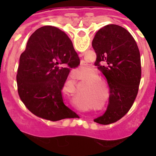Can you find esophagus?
Instances as JSON below:
<instances>
[{
    "label": "esophagus",
    "mask_w": 156,
    "mask_h": 156,
    "mask_svg": "<svg viewBox=\"0 0 156 156\" xmlns=\"http://www.w3.org/2000/svg\"><path fill=\"white\" fill-rule=\"evenodd\" d=\"M82 55H83V53L80 54V55H79V56H80V57H81V56H82Z\"/></svg>",
    "instance_id": "obj_1"
}]
</instances>
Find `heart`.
I'll return each mask as SVG.
<instances>
[{"label":"heart","instance_id":"heart-1","mask_svg":"<svg viewBox=\"0 0 156 156\" xmlns=\"http://www.w3.org/2000/svg\"><path fill=\"white\" fill-rule=\"evenodd\" d=\"M81 70H83V69H81ZM99 76L98 74V73L94 70H92L90 73L87 74L86 76L83 78V80H90L87 82V84L89 85H101L103 84V82L101 80H98Z\"/></svg>","mask_w":156,"mask_h":156}]
</instances>
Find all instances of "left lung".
I'll return each mask as SVG.
<instances>
[{
	"mask_svg": "<svg viewBox=\"0 0 156 156\" xmlns=\"http://www.w3.org/2000/svg\"><path fill=\"white\" fill-rule=\"evenodd\" d=\"M92 47L97 55L94 66L106 77L110 90L108 108L94 122L110 124L127 113L137 97L141 77L140 51L131 34L115 24L100 29Z\"/></svg>",
	"mask_w": 156,
	"mask_h": 156,
	"instance_id": "left-lung-1",
	"label": "left lung"
}]
</instances>
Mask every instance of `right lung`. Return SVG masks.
Returning a JSON list of instances; mask_svg holds the SVG:
<instances>
[{"instance_id": "add662e5", "label": "right lung", "mask_w": 156, "mask_h": 156, "mask_svg": "<svg viewBox=\"0 0 156 156\" xmlns=\"http://www.w3.org/2000/svg\"><path fill=\"white\" fill-rule=\"evenodd\" d=\"M80 63L73 43L64 32L51 26L37 29L19 58L16 80L25 106L47 120L73 118L76 114L64 104L62 90L71 69Z\"/></svg>"}]
</instances>
